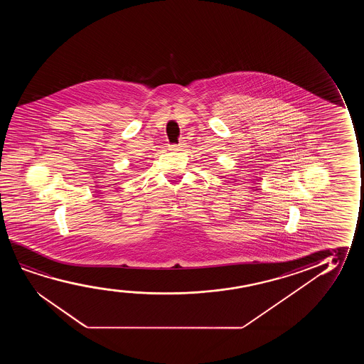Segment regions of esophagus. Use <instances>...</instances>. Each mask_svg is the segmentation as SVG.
<instances>
[{"label": "esophagus", "mask_w": 364, "mask_h": 364, "mask_svg": "<svg viewBox=\"0 0 364 364\" xmlns=\"http://www.w3.org/2000/svg\"><path fill=\"white\" fill-rule=\"evenodd\" d=\"M185 145H186L185 140H180L179 144L170 145L169 149L173 151H179V150H184Z\"/></svg>", "instance_id": "34e87169"}]
</instances>
